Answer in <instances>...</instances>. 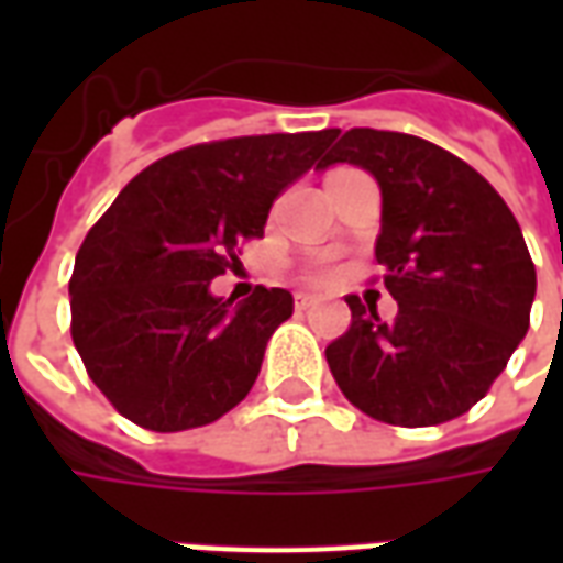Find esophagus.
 I'll return each mask as SVG.
<instances>
[{
	"instance_id": "34e87169",
	"label": "esophagus",
	"mask_w": 563,
	"mask_h": 563,
	"mask_svg": "<svg viewBox=\"0 0 563 563\" xmlns=\"http://www.w3.org/2000/svg\"><path fill=\"white\" fill-rule=\"evenodd\" d=\"M317 305H319L317 295H307V292L295 295V307H298V310H310V307H317Z\"/></svg>"
}]
</instances>
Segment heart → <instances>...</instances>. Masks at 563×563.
I'll use <instances>...</instances> for the list:
<instances>
[{"mask_svg": "<svg viewBox=\"0 0 563 563\" xmlns=\"http://www.w3.org/2000/svg\"><path fill=\"white\" fill-rule=\"evenodd\" d=\"M313 277H317V280H325V277H329V271H317Z\"/></svg>", "mask_w": 563, "mask_h": 563, "instance_id": "obj_1", "label": "heart"}]
</instances>
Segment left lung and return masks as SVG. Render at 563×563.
<instances>
[{"label": "left lung", "instance_id": "1", "mask_svg": "<svg viewBox=\"0 0 563 563\" xmlns=\"http://www.w3.org/2000/svg\"><path fill=\"white\" fill-rule=\"evenodd\" d=\"M322 168L353 162L383 192L374 256L398 317L350 295L353 322L325 358L346 401L379 422L428 428L485 398L531 325L537 271L507 201L431 141L331 129Z\"/></svg>", "mask_w": 563, "mask_h": 563}]
</instances>
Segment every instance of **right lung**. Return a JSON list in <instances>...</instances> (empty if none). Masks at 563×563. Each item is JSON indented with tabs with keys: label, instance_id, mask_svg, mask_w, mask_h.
Listing matches in <instances>:
<instances>
[{
	"label": "right lung",
	"instance_id": "add662e5",
	"mask_svg": "<svg viewBox=\"0 0 563 563\" xmlns=\"http://www.w3.org/2000/svg\"><path fill=\"white\" fill-rule=\"evenodd\" d=\"M331 129L244 135L168 153L135 174L92 225L68 280L71 341L90 379L129 422L186 431L244 401L292 295L244 305L210 295L265 234L274 198L310 172Z\"/></svg>",
	"mask_w": 563,
	"mask_h": 563
}]
</instances>
